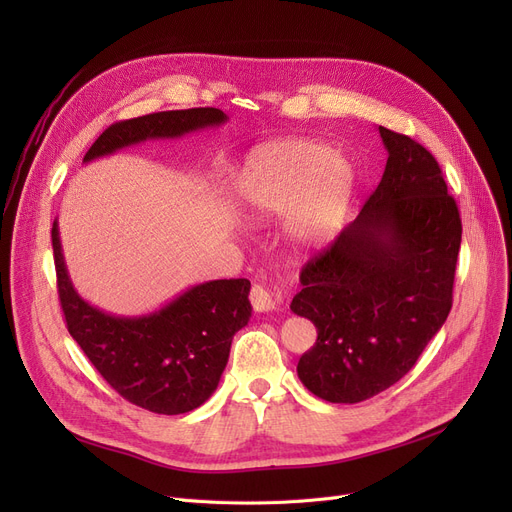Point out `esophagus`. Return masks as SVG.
Instances as JSON below:
<instances>
[{
	"label": "esophagus",
	"mask_w": 512,
	"mask_h": 512,
	"mask_svg": "<svg viewBox=\"0 0 512 512\" xmlns=\"http://www.w3.org/2000/svg\"><path fill=\"white\" fill-rule=\"evenodd\" d=\"M249 299L255 311L263 313V311H274L278 309V299L272 294L270 288H265L263 284H253L251 292H249Z\"/></svg>",
	"instance_id": "1"
}]
</instances>
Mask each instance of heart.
Listing matches in <instances>:
<instances>
[{
	"label": "heart",
	"instance_id": "heart-1",
	"mask_svg": "<svg viewBox=\"0 0 512 512\" xmlns=\"http://www.w3.org/2000/svg\"><path fill=\"white\" fill-rule=\"evenodd\" d=\"M355 174L319 143L288 139L253 151L238 178V203L251 218L288 211L286 234L301 251L334 236L351 203Z\"/></svg>",
	"mask_w": 512,
	"mask_h": 512
}]
</instances>
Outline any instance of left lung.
I'll return each mask as SVG.
<instances>
[{
  "instance_id": "8db88e82",
  "label": "left lung",
  "mask_w": 512,
  "mask_h": 512,
  "mask_svg": "<svg viewBox=\"0 0 512 512\" xmlns=\"http://www.w3.org/2000/svg\"><path fill=\"white\" fill-rule=\"evenodd\" d=\"M388 161L361 213L301 270L290 309L317 340L297 365L328 402L367 400L417 363L452 307L461 213L436 157L380 126Z\"/></svg>"
}]
</instances>
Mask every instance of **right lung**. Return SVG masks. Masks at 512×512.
Listing matches in <instances>:
<instances>
[{
	"label": "right lung",
	"instance_id": "right-lung-1",
	"mask_svg": "<svg viewBox=\"0 0 512 512\" xmlns=\"http://www.w3.org/2000/svg\"><path fill=\"white\" fill-rule=\"evenodd\" d=\"M226 122L215 107L155 112L105 128L85 161L110 155L147 139H174L184 132ZM58 294L70 336L122 398L157 415L188 413L218 388L234 334L251 317L247 278L211 280L188 288L151 315H107L78 297L51 228Z\"/></svg>",
	"mask_w": 512,
	"mask_h": 512
}]
</instances>
